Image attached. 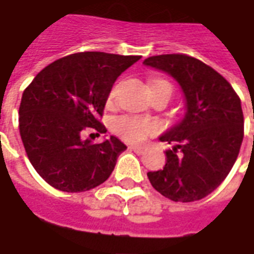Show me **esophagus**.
<instances>
[{
	"label": "esophagus",
	"mask_w": 254,
	"mask_h": 254,
	"mask_svg": "<svg viewBox=\"0 0 254 254\" xmlns=\"http://www.w3.org/2000/svg\"><path fill=\"white\" fill-rule=\"evenodd\" d=\"M131 151H135V153H138V154H140V153H143V146H129L128 147Z\"/></svg>",
	"instance_id": "esophagus-1"
}]
</instances>
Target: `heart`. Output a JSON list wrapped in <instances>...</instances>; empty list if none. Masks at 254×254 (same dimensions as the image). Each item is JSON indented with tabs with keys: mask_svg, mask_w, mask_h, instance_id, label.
I'll use <instances>...</instances> for the list:
<instances>
[{
	"mask_svg": "<svg viewBox=\"0 0 254 254\" xmlns=\"http://www.w3.org/2000/svg\"><path fill=\"white\" fill-rule=\"evenodd\" d=\"M161 84L169 85L166 81H155L154 84L151 85V88ZM115 93H116V89H112L109 97L112 99ZM154 128L155 126L151 122H149V120L136 119V118H120V119L115 122V129H116V132H119L125 139L129 140V142H139V140L145 139L146 135L151 134L154 131Z\"/></svg>",
	"mask_w": 254,
	"mask_h": 254,
	"instance_id": "b5f03b06",
	"label": "heart"
}]
</instances>
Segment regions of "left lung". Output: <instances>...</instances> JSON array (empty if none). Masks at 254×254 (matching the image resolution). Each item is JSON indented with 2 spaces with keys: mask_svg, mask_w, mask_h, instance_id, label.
I'll use <instances>...</instances> for the list:
<instances>
[{
  "mask_svg": "<svg viewBox=\"0 0 254 254\" xmlns=\"http://www.w3.org/2000/svg\"><path fill=\"white\" fill-rule=\"evenodd\" d=\"M143 64L173 77L186 101L183 119L158 138L173 145L165 153V166L147 177L170 200H200L221 186L238 157L244 138L241 100L221 74L188 55H155Z\"/></svg>",
  "mask_w": 254,
  "mask_h": 254,
  "instance_id": "obj_1",
  "label": "left lung"
}]
</instances>
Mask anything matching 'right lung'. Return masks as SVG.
I'll return each mask as SVG.
<instances>
[{
    "label": "right lung",
    "mask_w": 254,
    "mask_h": 254,
    "mask_svg": "<svg viewBox=\"0 0 254 254\" xmlns=\"http://www.w3.org/2000/svg\"><path fill=\"white\" fill-rule=\"evenodd\" d=\"M139 55L78 53L55 61L24 90L18 128L31 164L50 186L85 192L103 184L127 146L111 136L82 138L86 127L104 134L99 122L115 81Z\"/></svg>",
    "instance_id": "obj_1"
}]
</instances>
